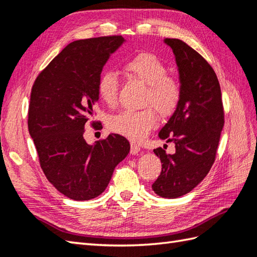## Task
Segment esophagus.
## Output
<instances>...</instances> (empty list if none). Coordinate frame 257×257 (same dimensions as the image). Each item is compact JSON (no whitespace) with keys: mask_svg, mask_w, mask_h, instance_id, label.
<instances>
[{"mask_svg":"<svg viewBox=\"0 0 257 257\" xmlns=\"http://www.w3.org/2000/svg\"><path fill=\"white\" fill-rule=\"evenodd\" d=\"M139 151H140V147L137 144H135V143L130 144V154H132V155H138Z\"/></svg>","mask_w":257,"mask_h":257,"instance_id":"obj_1","label":"esophagus"}]
</instances>
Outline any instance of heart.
Segmentation results:
<instances>
[{"label": "heart", "mask_w": 257, "mask_h": 257, "mask_svg": "<svg viewBox=\"0 0 257 257\" xmlns=\"http://www.w3.org/2000/svg\"><path fill=\"white\" fill-rule=\"evenodd\" d=\"M123 70L134 78L147 85L141 110H122L109 118L108 127L111 132L134 141H140L157 123V114L168 117L176 111L181 99V87L177 79L168 76V69L154 54L143 53L128 59ZM119 78L111 70L103 72L97 81V92L100 99L109 106L117 102ZM153 108H151L150 106Z\"/></svg>", "instance_id": "heart-1"}]
</instances>
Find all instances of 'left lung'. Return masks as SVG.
Masks as SVG:
<instances>
[{"label":"left lung","instance_id":"obj_1","mask_svg":"<svg viewBox=\"0 0 257 257\" xmlns=\"http://www.w3.org/2000/svg\"><path fill=\"white\" fill-rule=\"evenodd\" d=\"M163 42L174 54L181 87L176 111L159 133V138L176 145L173 155L157 148L162 170L152 184L155 193L176 199L198 185L215 160L224 111L216 74L205 59L178 38Z\"/></svg>","mask_w":257,"mask_h":257}]
</instances>
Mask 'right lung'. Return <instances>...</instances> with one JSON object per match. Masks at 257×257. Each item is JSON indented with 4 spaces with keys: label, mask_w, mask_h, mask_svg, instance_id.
Returning <instances> with one entry per match:
<instances>
[{
    "label": "right lung",
    "mask_w": 257,
    "mask_h": 257,
    "mask_svg": "<svg viewBox=\"0 0 257 257\" xmlns=\"http://www.w3.org/2000/svg\"><path fill=\"white\" fill-rule=\"evenodd\" d=\"M124 42L121 36H102L70 43L33 85L27 123L41 168L48 181L72 200L100 195L114 168L129 154V141L122 136L109 135L95 145L84 139L85 125L99 99L98 78Z\"/></svg>",
    "instance_id": "add662e5"
}]
</instances>
